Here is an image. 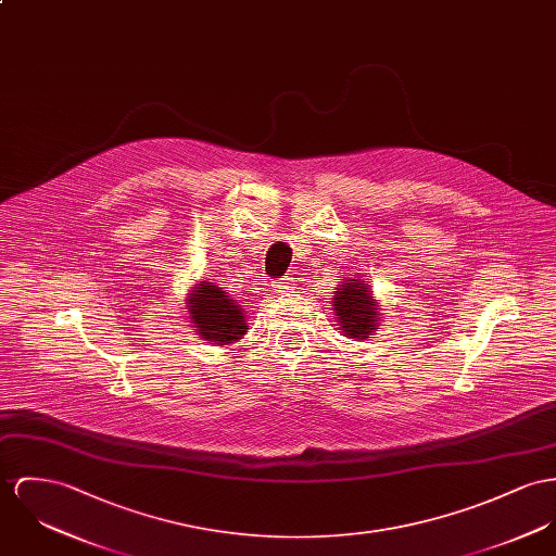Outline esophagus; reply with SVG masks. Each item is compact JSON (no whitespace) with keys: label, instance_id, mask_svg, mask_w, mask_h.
I'll return each instance as SVG.
<instances>
[{"label":"esophagus","instance_id":"esophagus-1","mask_svg":"<svg viewBox=\"0 0 556 556\" xmlns=\"http://www.w3.org/2000/svg\"><path fill=\"white\" fill-rule=\"evenodd\" d=\"M294 286V279L292 277H283V279H277L273 288H277V292H283V290H290Z\"/></svg>","mask_w":556,"mask_h":556}]
</instances>
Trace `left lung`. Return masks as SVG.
<instances>
[{"label":"left lung","instance_id":"obj_1","mask_svg":"<svg viewBox=\"0 0 556 556\" xmlns=\"http://www.w3.org/2000/svg\"><path fill=\"white\" fill-rule=\"evenodd\" d=\"M377 304L372 302L366 283L351 279L342 283L334 299V311L339 315L341 328L349 339H372L377 328Z\"/></svg>","mask_w":556,"mask_h":556}]
</instances>
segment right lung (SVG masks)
Instances as JSON below:
<instances>
[{"mask_svg":"<svg viewBox=\"0 0 556 556\" xmlns=\"http://www.w3.org/2000/svg\"><path fill=\"white\" fill-rule=\"evenodd\" d=\"M190 319L199 334L214 344L239 341L245 334V315L217 286L201 283L188 299Z\"/></svg>","mask_w":556,"mask_h":556,"instance_id":"obj_1","label":"right lung"}]
</instances>
